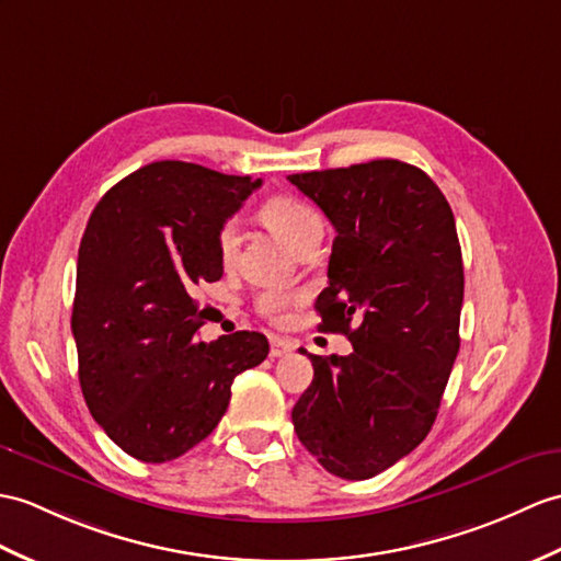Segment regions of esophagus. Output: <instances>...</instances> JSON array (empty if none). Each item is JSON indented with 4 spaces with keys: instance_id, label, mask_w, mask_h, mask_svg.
I'll return each instance as SVG.
<instances>
[{
    "instance_id": "34e87169",
    "label": "esophagus",
    "mask_w": 561,
    "mask_h": 561,
    "mask_svg": "<svg viewBox=\"0 0 561 561\" xmlns=\"http://www.w3.org/2000/svg\"><path fill=\"white\" fill-rule=\"evenodd\" d=\"M289 351H294V342L284 340V336H272L270 340V356L272 358H282L289 354Z\"/></svg>"
}]
</instances>
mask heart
<instances>
[{"mask_svg":"<svg viewBox=\"0 0 561 561\" xmlns=\"http://www.w3.org/2000/svg\"><path fill=\"white\" fill-rule=\"evenodd\" d=\"M260 219L277 233L282 241H286L294 249V243L312 229H322V217L316 207L306 201L296 198V195H272L263 205H260ZM239 237L233 225H221L215 237V249L221 265H229L233 255H237ZM296 304V294L284 289H265L255 296V308L260 316L277 320L286 308Z\"/></svg>","mask_w":561,"mask_h":561,"instance_id":"obj_1","label":"heart"}]
</instances>
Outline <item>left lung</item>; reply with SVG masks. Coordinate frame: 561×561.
Segmentation results:
<instances>
[{"mask_svg":"<svg viewBox=\"0 0 561 561\" xmlns=\"http://www.w3.org/2000/svg\"><path fill=\"white\" fill-rule=\"evenodd\" d=\"M336 231L324 332L354 354L316 356L296 401L298 439L332 476L366 480L421 445L459 354L463 263L457 221L423 169L373 160L291 174Z\"/></svg>","mask_w":561,"mask_h":561,"instance_id":"obj_1","label":"left lung"}]
</instances>
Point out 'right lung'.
I'll return each instance as SVG.
<instances>
[{"label": "right lung", "instance_id": "obj_1", "mask_svg": "<svg viewBox=\"0 0 561 561\" xmlns=\"http://www.w3.org/2000/svg\"><path fill=\"white\" fill-rule=\"evenodd\" d=\"M260 179L162 160L102 195L78 249L71 330L90 413L134 459L172 461L213 433L239 373L267 358L260 332L195 342L215 237Z\"/></svg>", "mask_w": 561, "mask_h": 561}]
</instances>
